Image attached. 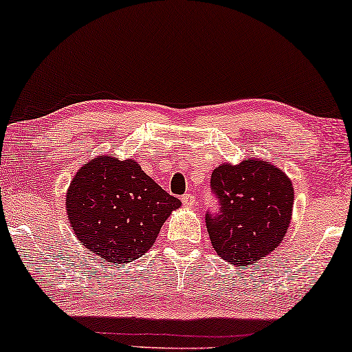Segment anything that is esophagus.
<instances>
[{
	"instance_id": "obj_1",
	"label": "esophagus",
	"mask_w": 352,
	"mask_h": 352,
	"mask_svg": "<svg viewBox=\"0 0 352 352\" xmlns=\"http://www.w3.org/2000/svg\"><path fill=\"white\" fill-rule=\"evenodd\" d=\"M181 200H182V205L187 206V208H192V206H195L197 204V199L192 194H184Z\"/></svg>"
}]
</instances>
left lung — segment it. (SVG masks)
Listing matches in <instances>:
<instances>
[{"instance_id":"8db88e82","label":"left lung","mask_w":352,"mask_h":352,"mask_svg":"<svg viewBox=\"0 0 352 352\" xmlns=\"http://www.w3.org/2000/svg\"><path fill=\"white\" fill-rule=\"evenodd\" d=\"M219 213L205 216L214 252L234 266H252L272 253L292 221L293 184L272 163L245 158L221 163L211 173Z\"/></svg>"}]
</instances>
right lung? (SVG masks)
Instances as JSON below:
<instances>
[{
  "label": "right lung",
  "instance_id": "add662e5",
  "mask_svg": "<svg viewBox=\"0 0 352 352\" xmlns=\"http://www.w3.org/2000/svg\"><path fill=\"white\" fill-rule=\"evenodd\" d=\"M70 226L107 263H131L155 243L181 200L163 190L136 160L100 155L81 166L67 190Z\"/></svg>",
  "mask_w": 352,
  "mask_h": 352
}]
</instances>
